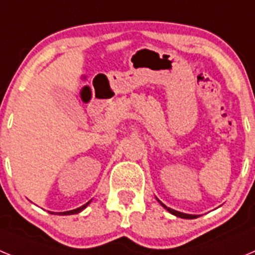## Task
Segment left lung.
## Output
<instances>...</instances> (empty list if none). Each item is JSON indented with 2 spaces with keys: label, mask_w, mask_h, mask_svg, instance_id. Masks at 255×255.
I'll use <instances>...</instances> for the list:
<instances>
[{
  "label": "left lung",
  "mask_w": 255,
  "mask_h": 255,
  "mask_svg": "<svg viewBox=\"0 0 255 255\" xmlns=\"http://www.w3.org/2000/svg\"><path fill=\"white\" fill-rule=\"evenodd\" d=\"M157 200H158V199H157ZM158 202H159V204H161V206L163 207L164 209H167V211L170 212L171 215L176 216V217H180V218H186V220H193V218H197V217H199V216H197V215H188V213H182V212L175 211V209H172V208H168V207H166V206H164V204L162 203L161 200H158Z\"/></svg>",
  "instance_id": "1"
}]
</instances>
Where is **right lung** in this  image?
Listing matches in <instances>:
<instances>
[{
	"mask_svg": "<svg viewBox=\"0 0 255 255\" xmlns=\"http://www.w3.org/2000/svg\"><path fill=\"white\" fill-rule=\"evenodd\" d=\"M92 200H89V202H88V203H85L84 206H82V207H79V208H76V209H73V211H66V212H57V213H56V215H58V216H67V215H76V213H79V212H82L83 209H85L87 208L88 206H89V203H91ZM52 213H53V212H52Z\"/></svg>",
	"mask_w": 255,
	"mask_h": 255,
	"instance_id": "right-lung-1",
	"label": "right lung"
}]
</instances>
